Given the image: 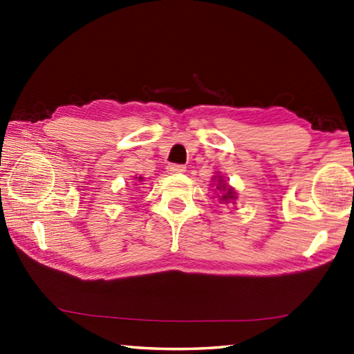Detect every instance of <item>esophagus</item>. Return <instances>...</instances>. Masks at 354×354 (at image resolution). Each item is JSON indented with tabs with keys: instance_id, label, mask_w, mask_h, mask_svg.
Segmentation results:
<instances>
[{
	"instance_id": "esophagus-1",
	"label": "esophagus",
	"mask_w": 354,
	"mask_h": 354,
	"mask_svg": "<svg viewBox=\"0 0 354 354\" xmlns=\"http://www.w3.org/2000/svg\"><path fill=\"white\" fill-rule=\"evenodd\" d=\"M184 171H185L184 165H178V164L167 165V173H170V175H176V173H184Z\"/></svg>"
}]
</instances>
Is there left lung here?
I'll list each match as a JSON object with an SVG mask.
<instances>
[{
	"mask_svg": "<svg viewBox=\"0 0 354 354\" xmlns=\"http://www.w3.org/2000/svg\"><path fill=\"white\" fill-rule=\"evenodd\" d=\"M212 183L215 184V195L221 205H230L236 206L237 201V192L232 185L225 181V176L221 173H215L212 176Z\"/></svg>",
	"mask_w": 354,
	"mask_h": 354,
	"instance_id": "1",
	"label": "left lung"
}]
</instances>
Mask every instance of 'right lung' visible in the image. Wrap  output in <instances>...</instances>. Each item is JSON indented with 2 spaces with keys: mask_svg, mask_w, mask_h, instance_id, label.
Wrapping results in <instances>:
<instances>
[{
  "mask_svg": "<svg viewBox=\"0 0 354 354\" xmlns=\"http://www.w3.org/2000/svg\"><path fill=\"white\" fill-rule=\"evenodd\" d=\"M136 179H137V183H142L143 181L142 176H136Z\"/></svg>",
  "mask_w": 354,
  "mask_h": 354,
  "instance_id": "add662e5",
  "label": "right lung"
}]
</instances>
